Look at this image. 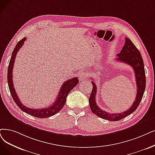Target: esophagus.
<instances>
[{
    "label": "esophagus",
    "instance_id": "1",
    "mask_svg": "<svg viewBox=\"0 0 155 155\" xmlns=\"http://www.w3.org/2000/svg\"><path fill=\"white\" fill-rule=\"evenodd\" d=\"M79 78L81 80L86 79L88 78V75L85 72H82L79 74Z\"/></svg>",
    "mask_w": 155,
    "mask_h": 155
}]
</instances>
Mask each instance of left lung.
<instances>
[{
	"mask_svg": "<svg viewBox=\"0 0 155 155\" xmlns=\"http://www.w3.org/2000/svg\"><path fill=\"white\" fill-rule=\"evenodd\" d=\"M116 60L128 64L134 69L136 84H137V95L135 101L128 110L120 113H109L101 109L97 106L95 101L97 94V86L91 81L93 89L89 98V104L91 112L102 119L109 121H119L131 114L136 110L143 97L146 88V75L144 61L138 49L128 38H125V43L120 53L117 54Z\"/></svg>",
	"mask_w": 155,
	"mask_h": 155,
	"instance_id": "8db88e82",
	"label": "left lung"
}]
</instances>
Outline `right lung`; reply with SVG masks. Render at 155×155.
I'll use <instances>...</instances> for the list:
<instances>
[{
  "mask_svg": "<svg viewBox=\"0 0 155 155\" xmlns=\"http://www.w3.org/2000/svg\"><path fill=\"white\" fill-rule=\"evenodd\" d=\"M25 41L26 38H24L21 41L18 42L16 46H15L13 53H12L8 70V83L9 85V91L14 101L15 102L17 106L19 107L20 109L22 110L23 112L36 117L45 118V117H48L56 114L63 108L64 105L65 104L67 97L68 94H69V92L78 84L79 80L78 79L77 77H75L67 80V81H66L64 83H63L59 91L58 97L55 98V101L54 102V103L49 107L43 109H35L28 108L25 106H24V105H23V104L20 102V100L19 98H18L14 88L13 81V70L17 53L19 51V49L21 48V46L23 45L24 42Z\"/></svg>",
  "mask_w": 155,
  "mask_h": 155,
  "instance_id": "obj_1",
  "label": "right lung"
}]
</instances>
